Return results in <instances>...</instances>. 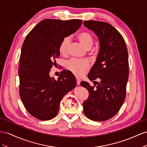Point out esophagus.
Masks as SVG:
<instances>
[{
    "label": "esophagus",
    "mask_w": 147,
    "mask_h": 147,
    "mask_svg": "<svg viewBox=\"0 0 147 147\" xmlns=\"http://www.w3.org/2000/svg\"><path fill=\"white\" fill-rule=\"evenodd\" d=\"M76 82H77V85H79L80 84V82H81V80L79 79H78V78H77L76 79Z\"/></svg>",
    "instance_id": "1"
}]
</instances>
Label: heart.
<instances>
[{"label": "heart", "mask_w": 147, "mask_h": 147, "mask_svg": "<svg viewBox=\"0 0 147 147\" xmlns=\"http://www.w3.org/2000/svg\"><path fill=\"white\" fill-rule=\"evenodd\" d=\"M76 38L80 43L87 49H89L93 45L94 39L89 32L82 31L77 35ZM69 37H66L61 40L59 45V52L62 55H66L69 44ZM67 69L72 72L75 76L81 77L86 71L89 68L90 64L86 60L71 59L66 62Z\"/></svg>", "instance_id": "obj_1"}]
</instances>
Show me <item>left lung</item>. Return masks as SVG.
Returning a JSON list of instances; mask_svg holds the SVG:
<instances>
[{"mask_svg": "<svg viewBox=\"0 0 147 147\" xmlns=\"http://www.w3.org/2000/svg\"><path fill=\"white\" fill-rule=\"evenodd\" d=\"M83 23L97 36L100 43L97 60L87 76L93 82L100 79V82L95 81L98 84L96 88L87 82H81L89 93L82 103L84 113L91 120L107 121L116 115L125 98L129 78L127 49L122 35L112 25L92 20Z\"/></svg>", "mask_w": 147, "mask_h": 147, "instance_id": "obj_1", "label": "left lung"}]
</instances>
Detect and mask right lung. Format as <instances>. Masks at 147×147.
I'll return each instance as SVG.
<instances>
[{"label": "right lung", "mask_w": 147, "mask_h": 147, "mask_svg": "<svg viewBox=\"0 0 147 147\" xmlns=\"http://www.w3.org/2000/svg\"><path fill=\"white\" fill-rule=\"evenodd\" d=\"M82 20L45 19L29 32L22 45L18 75L20 95L25 108L34 118L46 121L56 116L63 96L76 86V79L68 70L61 71L56 81L50 76L59 45L73 34Z\"/></svg>", "instance_id": "obj_1"}]
</instances>
